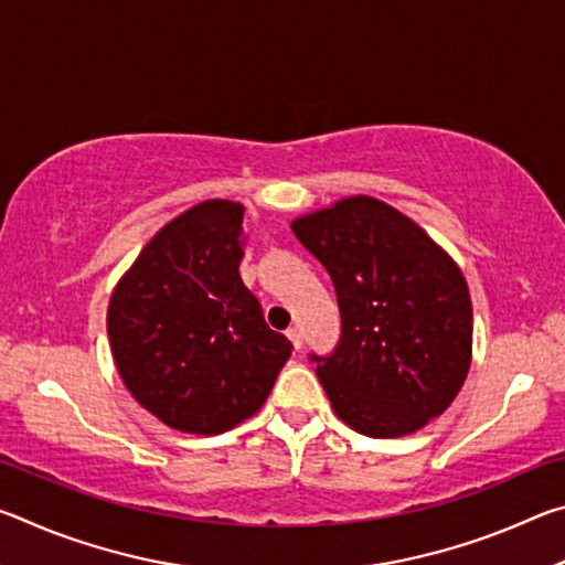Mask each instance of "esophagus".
I'll return each mask as SVG.
<instances>
[{
	"label": "esophagus",
	"mask_w": 565,
	"mask_h": 565,
	"mask_svg": "<svg viewBox=\"0 0 565 565\" xmlns=\"http://www.w3.org/2000/svg\"><path fill=\"white\" fill-rule=\"evenodd\" d=\"M286 337H289V341L294 343V349L299 351L301 347H303V333H301V329L299 327H291L289 331H286Z\"/></svg>",
	"instance_id": "esophagus-1"
}]
</instances>
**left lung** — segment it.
<instances>
[{"mask_svg":"<svg viewBox=\"0 0 565 565\" xmlns=\"http://www.w3.org/2000/svg\"><path fill=\"white\" fill-rule=\"evenodd\" d=\"M329 271L341 339L311 353L331 408L371 438L441 416L471 369L473 309L461 269L431 236L374 196L341 199L291 222Z\"/></svg>","mask_w":565,"mask_h":565,"instance_id":"1","label":"left lung"}]
</instances>
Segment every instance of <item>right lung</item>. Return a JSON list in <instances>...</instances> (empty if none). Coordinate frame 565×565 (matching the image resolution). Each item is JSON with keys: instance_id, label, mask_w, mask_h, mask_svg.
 I'll return each instance as SVG.
<instances>
[{"instance_id": "1", "label": "right lung", "mask_w": 565, "mask_h": 565, "mask_svg": "<svg viewBox=\"0 0 565 565\" xmlns=\"http://www.w3.org/2000/svg\"><path fill=\"white\" fill-rule=\"evenodd\" d=\"M244 242V206L209 199L159 228L111 291L124 386L177 431L214 436L254 416L291 356L238 276Z\"/></svg>"}]
</instances>
